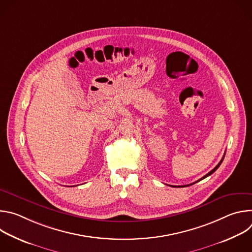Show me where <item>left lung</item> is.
<instances>
[{"mask_svg":"<svg viewBox=\"0 0 252 252\" xmlns=\"http://www.w3.org/2000/svg\"><path fill=\"white\" fill-rule=\"evenodd\" d=\"M224 156H225V154H224ZM224 156H223V158H221V160H220V163H219V164H218V165H217V166H215V167H214V168H213V169H212V170H210V171H209V172H208V173H207V174H205V175H204V176H203V177H201V178H200V179H199V181H201V179H203V178H205V177H207V176H208V175H210V174H212V173H213V172H214V171H215V170H217V169H218V168H219V167H220V164H221V162H222V160H223V158H224ZM199 181H197V182H199ZM197 182H195V183H197ZM195 183H193V184H195ZM193 184H190V185H187V186H182V187H181V186H179V187H173V188H186V187H189V186H191V185H193Z\"/></svg>","mask_w":252,"mask_h":252,"instance_id":"1","label":"left lung"}]
</instances>
